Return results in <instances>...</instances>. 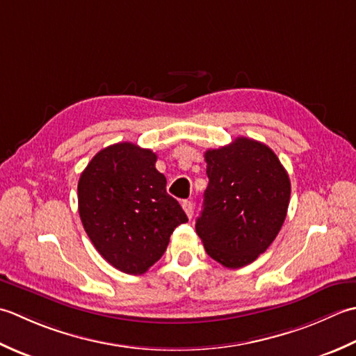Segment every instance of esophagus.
<instances>
[{
    "label": "esophagus",
    "instance_id": "1",
    "mask_svg": "<svg viewBox=\"0 0 356 356\" xmlns=\"http://www.w3.org/2000/svg\"><path fill=\"white\" fill-rule=\"evenodd\" d=\"M181 206H183L184 212H186V215L188 216V218H192V216H193V202L186 200V201L181 202Z\"/></svg>",
    "mask_w": 356,
    "mask_h": 356
}]
</instances>
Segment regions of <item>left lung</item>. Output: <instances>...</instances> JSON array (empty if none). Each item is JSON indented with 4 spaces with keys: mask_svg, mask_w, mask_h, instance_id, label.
Segmentation results:
<instances>
[{
    "mask_svg": "<svg viewBox=\"0 0 356 356\" xmlns=\"http://www.w3.org/2000/svg\"><path fill=\"white\" fill-rule=\"evenodd\" d=\"M209 186L197 234L210 258L229 269L253 263L286 220L290 179L275 152L239 136L204 154Z\"/></svg>",
    "mask_w": 356,
    "mask_h": 356,
    "instance_id": "8db88e82",
    "label": "left lung"
}]
</instances>
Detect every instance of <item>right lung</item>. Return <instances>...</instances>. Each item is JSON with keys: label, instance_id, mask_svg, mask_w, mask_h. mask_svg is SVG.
<instances>
[{"label": "right lung", "instance_id": "add662e5", "mask_svg": "<svg viewBox=\"0 0 356 356\" xmlns=\"http://www.w3.org/2000/svg\"><path fill=\"white\" fill-rule=\"evenodd\" d=\"M155 163L150 149L112 144L92 158L78 181L86 234L99 255L124 273L147 272L168 249L173 230L187 222Z\"/></svg>", "mask_w": 356, "mask_h": 356}]
</instances>
